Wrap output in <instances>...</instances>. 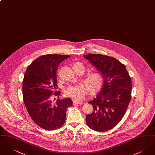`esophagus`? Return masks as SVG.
Returning a JSON list of instances; mask_svg holds the SVG:
<instances>
[{"label": "esophagus", "mask_w": 155, "mask_h": 155, "mask_svg": "<svg viewBox=\"0 0 155 155\" xmlns=\"http://www.w3.org/2000/svg\"><path fill=\"white\" fill-rule=\"evenodd\" d=\"M73 104H82V102H81V101H77V100H73Z\"/></svg>", "instance_id": "obj_1"}]
</instances>
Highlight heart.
Wrapping results in <instances>:
<instances>
[{
  "mask_svg": "<svg viewBox=\"0 0 155 155\" xmlns=\"http://www.w3.org/2000/svg\"><path fill=\"white\" fill-rule=\"evenodd\" d=\"M74 65L80 66L84 70V66L81 62H77ZM103 74L99 72H94L88 74L84 79V82L89 91L91 93H94L101 88L103 84ZM87 87L82 84L70 86L65 89V95L75 100L80 101L83 99L85 95Z\"/></svg>",
  "mask_w": 155,
  "mask_h": 155,
  "instance_id": "heart-1",
  "label": "heart"
}]
</instances>
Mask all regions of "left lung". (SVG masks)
I'll list each match as a JSON object with an SVG mask.
<instances>
[{
  "mask_svg": "<svg viewBox=\"0 0 155 155\" xmlns=\"http://www.w3.org/2000/svg\"><path fill=\"white\" fill-rule=\"evenodd\" d=\"M84 57L104 78L101 91L89 102L94 110L86 116V123L94 131H107L117 125L125 114L131 99V77L125 65L113 57L100 54Z\"/></svg>",
  "mask_w": 155,
  "mask_h": 155,
  "instance_id": "left-lung-1",
  "label": "left lung"
}]
</instances>
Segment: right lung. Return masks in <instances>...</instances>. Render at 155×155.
I'll return each instance as SVG.
<instances>
[{
  "label": "right lung",
  "mask_w": 155,
  "mask_h": 155,
  "mask_svg": "<svg viewBox=\"0 0 155 155\" xmlns=\"http://www.w3.org/2000/svg\"><path fill=\"white\" fill-rule=\"evenodd\" d=\"M70 56L45 54L33 61L27 67L22 82L23 101L30 117L37 125L46 130H54L64 124L70 98L55 102L52 99L60 95L56 91L57 70L59 64Z\"/></svg>",
  "instance_id": "obj_1"
}]
</instances>
